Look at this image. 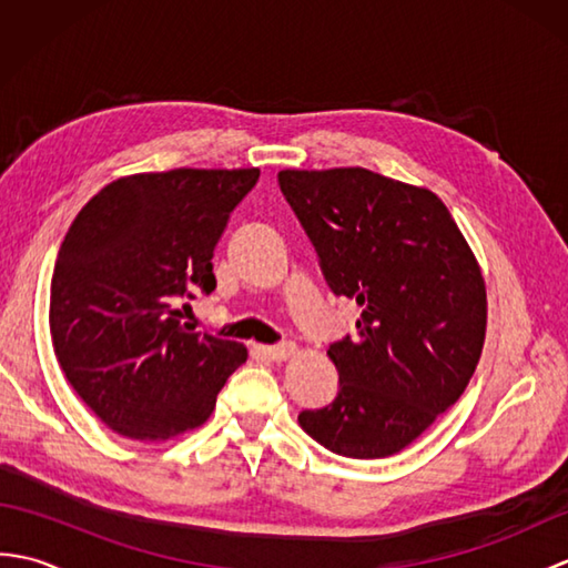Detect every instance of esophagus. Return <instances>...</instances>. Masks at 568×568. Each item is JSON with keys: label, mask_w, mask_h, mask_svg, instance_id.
<instances>
[{"label": "esophagus", "mask_w": 568, "mask_h": 568, "mask_svg": "<svg viewBox=\"0 0 568 568\" xmlns=\"http://www.w3.org/2000/svg\"><path fill=\"white\" fill-rule=\"evenodd\" d=\"M263 356H268L271 361H285L287 356L295 354V344L285 342V344H273V346H263L261 348Z\"/></svg>", "instance_id": "obj_1"}]
</instances>
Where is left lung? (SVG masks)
Segmentation results:
<instances>
[{"instance_id": "8db88e82", "label": "left lung", "mask_w": 568, "mask_h": 568, "mask_svg": "<svg viewBox=\"0 0 568 568\" xmlns=\"http://www.w3.org/2000/svg\"><path fill=\"white\" fill-rule=\"evenodd\" d=\"M283 197L334 295L361 307L356 336L329 342L339 393L297 415L312 439L381 458L449 409L478 366L486 285L444 202L366 168L281 171Z\"/></svg>"}]
</instances>
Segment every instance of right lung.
<instances>
[{"instance_id": "right-lung-1", "label": "right lung", "mask_w": 568, "mask_h": 568, "mask_svg": "<svg viewBox=\"0 0 568 568\" xmlns=\"http://www.w3.org/2000/svg\"><path fill=\"white\" fill-rule=\"evenodd\" d=\"M261 171L119 178L75 216L51 281L53 348L65 378L116 434L159 442L200 427L246 348L180 322L210 295L214 248Z\"/></svg>"}]
</instances>
